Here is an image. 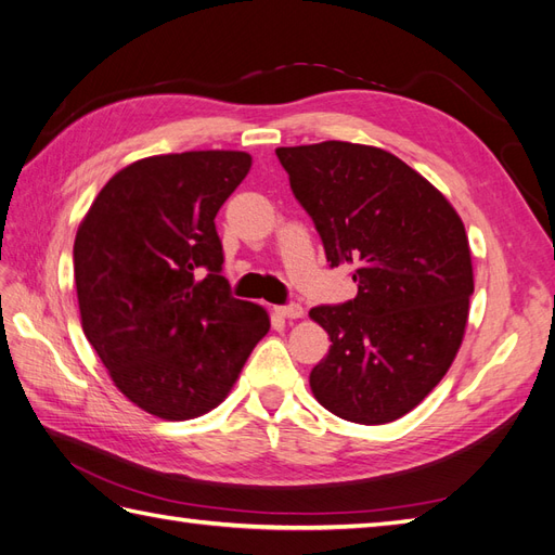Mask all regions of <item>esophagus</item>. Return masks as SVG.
<instances>
[{
    "label": "esophagus",
    "instance_id": "1",
    "mask_svg": "<svg viewBox=\"0 0 555 555\" xmlns=\"http://www.w3.org/2000/svg\"><path fill=\"white\" fill-rule=\"evenodd\" d=\"M274 311L283 319H302L305 317V309L300 305H283V307H274Z\"/></svg>",
    "mask_w": 555,
    "mask_h": 555
}]
</instances>
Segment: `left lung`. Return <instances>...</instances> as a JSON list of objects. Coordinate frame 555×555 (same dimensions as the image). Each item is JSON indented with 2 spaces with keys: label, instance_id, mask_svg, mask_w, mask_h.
Here are the masks:
<instances>
[{
  "label": "left lung",
  "instance_id": "obj_1",
  "mask_svg": "<svg viewBox=\"0 0 555 555\" xmlns=\"http://www.w3.org/2000/svg\"><path fill=\"white\" fill-rule=\"evenodd\" d=\"M276 156L331 267H357L353 300L309 311L333 343L309 387L347 422L399 420L462 345L474 293L464 222L429 180L379 147L325 140Z\"/></svg>",
  "mask_w": 555,
  "mask_h": 555
}]
</instances>
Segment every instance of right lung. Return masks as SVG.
<instances>
[{
    "label": "right lung",
    "instance_id": "obj_1",
    "mask_svg": "<svg viewBox=\"0 0 555 555\" xmlns=\"http://www.w3.org/2000/svg\"><path fill=\"white\" fill-rule=\"evenodd\" d=\"M250 154L147 156L107 180L75 238L83 335L115 387L145 413L182 422L218 408L269 331L222 272L220 206Z\"/></svg>",
    "mask_w": 555,
    "mask_h": 555
}]
</instances>
